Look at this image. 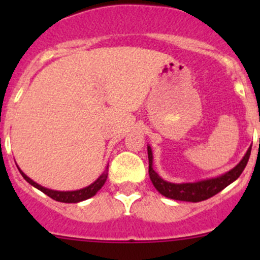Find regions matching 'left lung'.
I'll return each instance as SVG.
<instances>
[{
  "label": "left lung",
  "mask_w": 260,
  "mask_h": 260,
  "mask_svg": "<svg viewBox=\"0 0 260 260\" xmlns=\"http://www.w3.org/2000/svg\"><path fill=\"white\" fill-rule=\"evenodd\" d=\"M251 146L246 151L245 156L243 157L242 161L228 171L226 174L221 175L219 177H214V179H208L203 181H198V182H186V183H174L165 181L162 177L158 176L156 171L153 170L152 165H153V154H152L151 147H147V152H148V174L149 179L152 183L156 187L161 195L166 196L169 199H174V200L180 201H190V203H199V201L208 200L212 198L214 195L219 193L220 191L224 190L226 186L234 182L238 177L242 175V172L245 169L246 164L250 157Z\"/></svg>",
  "instance_id": "obj_1"
}]
</instances>
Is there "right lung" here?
<instances>
[{"label": "right lung", "mask_w": 260, "mask_h": 260, "mask_svg": "<svg viewBox=\"0 0 260 260\" xmlns=\"http://www.w3.org/2000/svg\"><path fill=\"white\" fill-rule=\"evenodd\" d=\"M18 171H20V174L22 175L23 179L27 181L30 185H32L34 187H36L38 190L43 191V192L45 193V195H48L49 198L54 199V200H56V201H60V203H68V204L80 203V201H84V200H86V199L94 196L99 190H101L102 187H103L104 182H106L107 177H108V172H107L108 171V167H107L106 171H104L103 174L98 177V179L94 181L91 185L86 186V187L80 188V190H77V191H55V190H50V188H46V187H44V186L36 183L35 181H32L30 177L26 176V175L23 174L20 169H18Z\"/></svg>", "instance_id": "obj_1"}]
</instances>
